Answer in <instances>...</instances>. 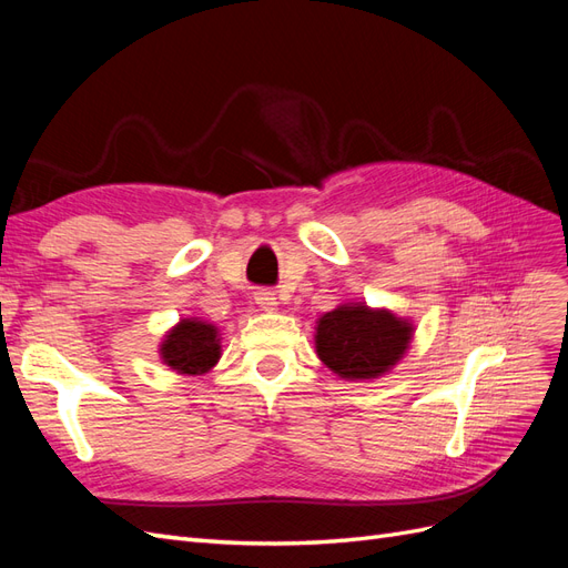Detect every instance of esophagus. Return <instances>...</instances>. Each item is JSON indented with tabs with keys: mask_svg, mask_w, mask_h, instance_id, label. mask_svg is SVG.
I'll return each instance as SVG.
<instances>
[{
	"mask_svg": "<svg viewBox=\"0 0 568 568\" xmlns=\"http://www.w3.org/2000/svg\"><path fill=\"white\" fill-rule=\"evenodd\" d=\"M255 303H257V307H261V311H265V313L277 311V296H274L272 291H267V288L255 291Z\"/></svg>",
	"mask_w": 568,
	"mask_h": 568,
	"instance_id": "34e87169",
	"label": "esophagus"
}]
</instances>
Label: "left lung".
I'll list each match as a JSON object with an SVG mask.
<instances>
[{
    "label": "left lung",
    "instance_id": "1",
    "mask_svg": "<svg viewBox=\"0 0 568 568\" xmlns=\"http://www.w3.org/2000/svg\"><path fill=\"white\" fill-rule=\"evenodd\" d=\"M412 336L415 324L386 307L341 303L317 320L315 351L341 379L372 382L400 363Z\"/></svg>",
    "mask_w": 568,
    "mask_h": 568
}]
</instances>
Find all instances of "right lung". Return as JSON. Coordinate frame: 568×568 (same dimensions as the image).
<instances>
[{"label": "right lung", "instance_id": "add662e5", "mask_svg": "<svg viewBox=\"0 0 568 568\" xmlns=\"http://www.w3.org/2000/svg\"><path fill=\"white\" fill-rule=\"evenodd\" d=\"M159 355L165 367L182 376L209 374L222 355L217 326L201 317H184L165 332Z\"/></svg>", "mask_w": 568, "mask_h": 568}]
</instances>
